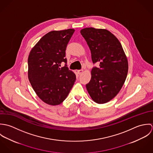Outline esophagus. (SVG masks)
Segmentation results:
<instances>
[{
    "mask_svg": "<svg viewBox=\"0 0 153 153\" xmlns=\"http://www.w3.org/2000/svg\"><path fill=\"white\" fill-rule=\"evenodd\" d=\"M77 72H78V74H79V75H80V74H81L84 72V71H83L82 69H81V70H78Z\"/></svg>",
    "mask_w": 153,
    "mask_h": 153,
    "instance_id": "esophagus-1",
    "label": "esophagus"
}]
</instances>
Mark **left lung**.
I'll return each mask as SVG.
<instances>
[{
    "mask_svg": "<svg viewBox=\"0 0 153 153\" xmlns=\"http://www.w3.org/2000/svg\"><path fill=\"white\" fill-rule=\"evenodd\" d=\"M91 53L94 64L91 78L86 85L88 92L96 103L112 100L123 87L127 76V58L119 40L105 29L86 27L80 31Z\"/></svg>",
    "mask_w": 153,
    "mask_h": 153,
    "instance_id": "left-lung-1",
    "label": "left lung"
}]
</instances>
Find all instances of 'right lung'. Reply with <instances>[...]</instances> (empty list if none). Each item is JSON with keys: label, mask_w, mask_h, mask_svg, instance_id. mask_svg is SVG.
I'll return each mask as SVG.
<instances>
[{"label": "right lung", "mask_w": 153, "mask_h": 153, "mask_svg": "<svg viewBox=\"0 0 153 153\" xmlns=\"http://www.w3.org/2000/svg\"><path fill=\"white\" fill-rule=\"evenodd\" d=\"M75 29L48 32L31 49L27 59L29 81L38 97L51 105L61 104L76 80L74 72L65 66V50Z\"/></svg>", "instance_id": "obj_1"}]
</instances>
